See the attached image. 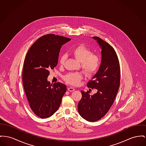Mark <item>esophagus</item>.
<instances>
[{
  "label": "esophagus",
  "mask_w": 146,
  "mask_h": 146,
  "mask_svg": "<svg viewBox=\"0 0 146 146\" xmlns=\"http://www.w3.org/2000/svg\"><path fill=\"white\" fill-rule=\"evenodd\" d=\"M75 89L74 88H71V87H69V88H68V90L70 92H72V91H75Z\"/></svg>",
  "instance_id": "1"
}]
</instances>
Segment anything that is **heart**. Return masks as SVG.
Here are the masks:
<instances>
[{"label":"heart","mask_w":146,"mask_h":146,"mask_svg":"<svg viewBox=\"0 0 146 146\" xmlns=\"http://www.w3.org/2000/svg\"><path fill=\"white\" fill-rule=\"evenodd\" d=\"M71 54L80 62L81 67L88 76H91L97 71L100 65V58L95 54H92L91 50L84 45H80L73 49ZM67 56L66 55H61L58 60L59 64L64 66ZM83 76L81 73H69L64 76V80L71 85L76 86L82 79Z\"/></svg>","instance_id":"b5f03b06"}]
</instances>
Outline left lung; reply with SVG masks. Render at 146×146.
Segmentation results:
<instances>
[{
  "label": "left lung",
  "mask_w": 146,
  "mask_h": 146,
  "mask_svg": "<svg viewBox=\"0 0 146 146\" xmlns=\"http://www.w3.org/2000/svg\"><path fill=\"white\" fill-rule=\"evenodd\" d=\"M101 49V62L97 73L88 84V88L97 90L81 91L82 98L78 104L80 116L90 122H95L104 116L112 106L120 84V66L115 50L109 44L97 36H93Z\"/></svg>",
  "instance_id": "8db88e82"
}]
</instances>
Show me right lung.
<instances>
[{"instance_id": "right-lung-1", "label": "right lung", "mask_w": 146, "mask_h": 146, "mask_svg": "<svg viewBox=\"0 0 146 146\" xmlns=\"http://www.w3.org/2000/svg\"><path fill=\"white\" fill-rule=\"evenodd\" d=\"M71 39L50 34L38 39L29 49L24 62L23 84L34 113L41 118L52 116L66 91L65 85L48 81L50 70L56 66L62 45Z\"/></svg>"}]
</instances>
